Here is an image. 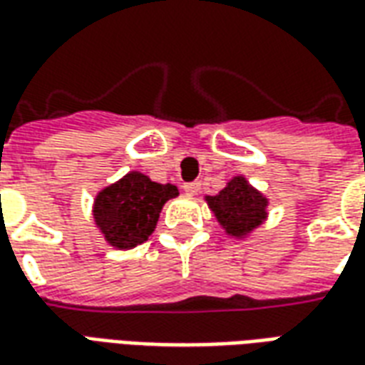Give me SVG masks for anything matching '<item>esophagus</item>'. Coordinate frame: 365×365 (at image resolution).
I'll use <instances>...</instances> for the list:
<instances>
[{
	"label": "esophagus",
	"instance_id": "34e87169",
	"mask_svg": "<svg viewBox=\"0 0 365 365\" xmlns=\"http://www.w3.org/2000/svg\"><path fill=\"white\" fill-rule=\"evenodd\" d=\"M185 192L188 194V196H194V194L200 192V180H194V182H185Z\"/></svg>",
	"mask_w": 365,
	"mask_h": 365
}]
</instances>
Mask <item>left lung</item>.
Here are the masks:
<instances>
[{
  "label": "left lung",
  "mask_w": 365,
  "mask_h": 365,
  "mask_svg": "<svg viewBox=\"0 0 365 365\" xmlns=\"http://www.w3.org/2000/svg\"><path fill=\"white\" fill-rule=\"evenodd\" d=\"M217 223L232 238H246L267 219L269 200L238 175L215 196H205Z\"/></svg>",
  "instance_id": "left-lung-1"
}]
</instances>
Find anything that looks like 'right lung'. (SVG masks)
Masks as SVG:
<instances>
[{"label":"right lung","mask_w":365,"mask_h":365,"mask_svg":"<svg viewBox=\"0 0 365 365\" xmlns=\"http://www.w3.org/2000/svg\"><path fill=\"white\" fill-rule=\"evenodd\" d=\"M177 196L179 188L171 182H153L144 173L130 171L96 194L92 215L109 246L130 250L146 242L165 202Z\"/></svg>","instance_id":"right-lung-1"}]
</instances>
